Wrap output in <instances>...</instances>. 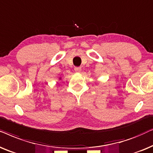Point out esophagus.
Segmentation results:
<instances>
[{
	"mask_svg": "<svg viewBox=\"0 0 153 153\" xmlns=\"http://www.w3.org/2000/svg\"><path fill=\"white\" fill-rule=\"evenodd\" d=\"M81 71H82V69H81L80 67H75V71L76 73H80Z\"/></svg>",
	"mask_w": 153,
	"mask_h": 153,
	"instance_id": "34e87169",
	"label": "esophagus"
}]
</instances>
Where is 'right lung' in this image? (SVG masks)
<instances>
[{
  "label": "right lung",
  "mask_w": 153,
  "mask_h": 153,
  "mask_svg": "<svg viewBox=\"0 0 153 153\" xmlns=\"http://www.w3.org/2000/svg\"><path fill=\"white\" fill-rule=\"evenodd\" d=\"M59 80H62V77H59Z\"/></svg>",
  "instance_id": "add662e5"
}]
</instances>
